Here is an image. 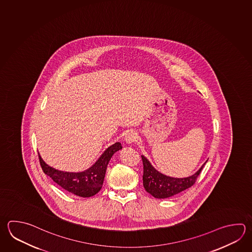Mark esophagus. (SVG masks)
Here are the masks:
<instances>
[{
    "label": "esophagus",
    "mask_w": 252,
    "mask_h": 252,
    "mask_svg": "<svg viewBox=\"0 0 252 252\" xmlns=\"http://www.w3.org/2000/svg\"><path fill=\"white\" fill-rule=\"evenodd\" d=\"M137 138H138L137 133L133 131V130H128V132L125 134V137H124L125 141L128 144L133 143V142L137 140Z\"/></svg>",
    "instance_id": "obj_1"
}]
</instances>
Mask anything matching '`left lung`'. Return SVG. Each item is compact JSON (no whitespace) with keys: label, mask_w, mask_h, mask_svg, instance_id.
<instances>
[{"label":"left lung","mask_w":252,"mask_h":252,"mask_svg":"<svg viewBox=\"0 0 252 252\" xmlns=\"http://www.w3.org/2000/svg\"><path fill=\"white\" fill-rule=\"evenodd\" d=\"M142 158L143 162V185L145 189L157 198H166L182 192L191 187L196 183L205 163L197 173L187 178H173L158 172L149 163L148 159Z\"/></svg>","instance_id":"obj_1"}]
</instances>
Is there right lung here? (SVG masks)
Segmentation results:
<instances>
[{
  "instance_id": "add662e5",
  "label": "right lung",
  "mask_w": 252,
  "mask_h": 252,
  "mask_svg": "<svg viewBox=\"0 0 252 252\" xmlns=\"http://www.w3.org/2000/svg\"><path fill=\"white\" fill-rule=\"evenodd\" d=\"M121 143L109 147L92 167L81 173H66L50 167L38 155L43 172L65 190L77 196L89 197L98 192L103 186L104 175L109 161L116 151L122 149Z\"/></svg>"
}]
</instances>
